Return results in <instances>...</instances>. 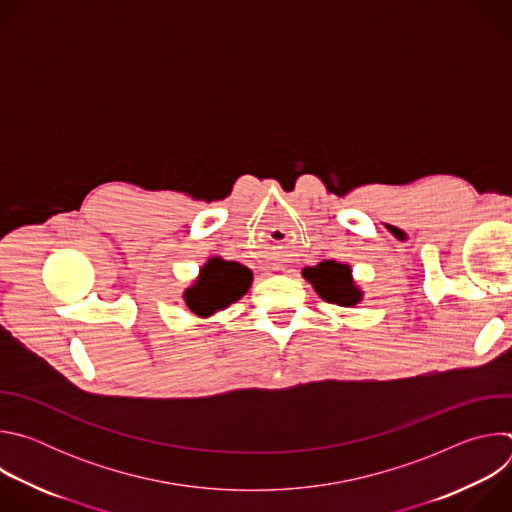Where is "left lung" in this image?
<instances>
[{
	"label": "left lung",
	"instance_id": "8db88e82",
	"mask_svg": "<svg viewBox=\"0 0 512 512\" xmlns=\"http://www.w3.org/2000/svg\"><path fill=\"white\" fill-rule=\"evenodd\" d=\"M302 275L314 285L316 294L330 304L350 308L362 300V291L354 283L352 269L346 263L328 259L316 267H306Z\"/></svg>",
	"mask_w": 512,
	"mask_h": 512
}]
</instances>
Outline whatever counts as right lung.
I'll use <instances>...</instances> for the list:
<instances>
[{
    "label": "right lung",
    "instance_id": "add662e5",
    "mask_svg": "<svg viewBox=\"0 0 512 512\" xmlns=\"http://www.w3.org/2000/svg\"><path fill=\"white\" fill-rule=\"evenodd\" d=\"M251 281L253 273L249 267L237 261L212 257L202 265L198 279L186 287L184 302L190 312L208 318L241 300L249 291Z\"/></svg>",
    "mask_w": 512,
    "mask_h": 512
}]
</instances>
